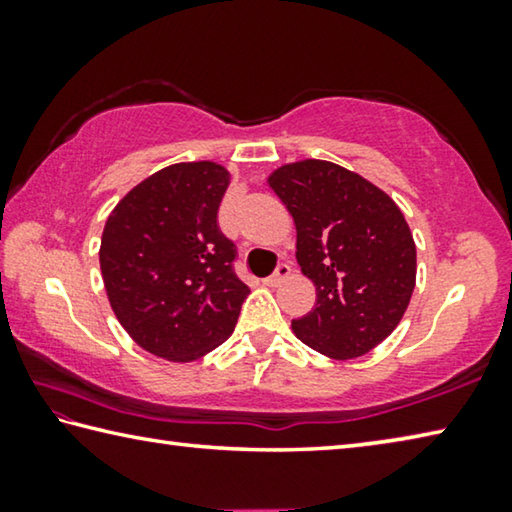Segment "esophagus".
Returning <instances> with one entry per match:
<instances>
[{
	"instance_id": "34e87169",
	"label": "esophagus",
	"mask_w": 512,
	"mask_h": 512,
	"mask_svg": "<svg viewBox=\"0 0 512 512\" xmlns=\"http://www.w3.org/2000/svg\"><path fill=\"white\" fill-rule=\"evenodd\" d=\"M291 275V266L289 264H280L275 268V273L273 275H268L266 280H264V284L266 287H280V284L287 280V277Z\"/></svg>"
}]
</instances>
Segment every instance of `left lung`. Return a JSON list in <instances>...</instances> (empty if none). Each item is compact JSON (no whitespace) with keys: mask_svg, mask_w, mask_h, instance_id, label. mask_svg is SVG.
<instances>
[{"mask_svg":"<svg viewBox=\"0 0 512 512\" xmlns=\"http://www.w3.org/2000/svg\"><path fill=\"white\" fill-rule=\"evenodd\" d=\"M268 185L296 223V259L316 307L293 320L329 359H357L391 336L415 289V244L400 207L359 173L327 160L284 164Z\"/></svg>","mask_w":512,"mask_h":512,"instance_id":"obj_1","label":"left lung"}]
</instances>
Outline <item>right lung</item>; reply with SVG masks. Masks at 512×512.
Segmentation results:
<instances>
[{"mask_svg": "<svg viewBox=\"0 0 512 512\" xmlns=\"http://www.w3.org/2000/svg\"><path fill=\"white\" fill-rule=\"evenodd\" d=\"M230 173L180 162L133 187L103 228L99 264L121 327L146 352L187 363L228 339L250 289L219 230Z\"/></svg>", "mask_w": 512, "mask_h": 512, "instance_id": "obj_1", "label": "right lung"}]
</instances>
